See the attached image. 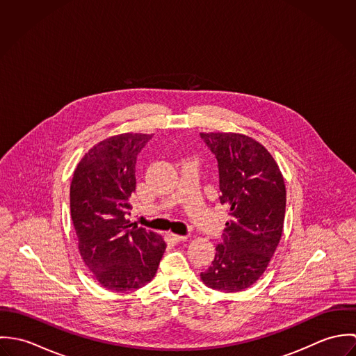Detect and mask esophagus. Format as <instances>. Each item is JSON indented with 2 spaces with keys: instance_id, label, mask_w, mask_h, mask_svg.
I'll list each match as a JSON object with an SVG mask.
<instances>
[{
  "instance_id": "1",
  "label": "esophagus",
  "mask_w": 356,
  "mask_h": 356,
  "mask_svg": "<svg viewBox=\"0 0 356 356\" xmlns=\"http://www.w3.org/2000/svg\"><path fill=\"white\" fill-rule=\"evenodd\" d=\"M170 237L174 240V241H186L188 240V236H181V234H175V233H170Z\"/></svg>"
}]
</instances>
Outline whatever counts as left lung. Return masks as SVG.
<instances>
[{
  "label": "left lung",
  "mask_w": 356,
  "mask_h": 356,
  "mask_svg": "<svg viewBox=\"0 0 356 356\" xmlns=\"http://www.w3.org/2000/svg\"><path fill=\"white\" fill-rule=\"evenodd\" d=\"M219 167L220 204L230 220L212 264L200 274L208 288L240 292L263 275L284 230L282 172L259 141L240 133H202Z\"/></svg>",
  "instance_id": "1"
}]
</instances>
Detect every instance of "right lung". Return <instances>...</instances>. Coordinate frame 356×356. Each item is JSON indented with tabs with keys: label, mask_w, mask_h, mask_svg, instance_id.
Listing matches in <instances>:
<instances>
[{
	"label": "right lung",
	"mask_w": 356,
	"mask_h": 356,
	"mask_svg": "<svg viewBox=\"0 0 356 356\" xmlns=\"http://www.w3.org/2000/svg\"><path fill=\"white\" fill-rule=\"evenodd\" d=\"M152 134L123 133L93 145L79 160L70 186L78 251L100 285L126 292L152 281L164 238L130 223L137 154Z\"/></svg>",
	"instance_id": "1"
}]
</instances>
